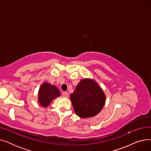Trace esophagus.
Masks as SVG:
<instances>
[{
  "instance_id": "1",
  "label": "esophagus",
  "mask_w": 151,
  "mask_h": 151,
  "mask_svg": "<svg viewBox=\"0 0 151 151\" xmlns=\"http://www.w3.org/2000/svg\"><path fill=\"white\" fill-rule=\"evenodd\" d=\"M62 96L63 97H68V93L67 92H62Z\"/></svg>"
}]
</instances>
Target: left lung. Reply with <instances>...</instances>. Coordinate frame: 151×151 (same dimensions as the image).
Listing matches in <instances>:
<instances>
[{
    "mask_svg": "<svg viewBox=\"0 0 151 151\" xmlns=\"http://www.w3.org/2000/svg\"><path fill=\"white\" fill-rule=\"evenodd\" d=\"M70 99L76 115L81 118L97 115L105 105V96L100 87L92 80L84 79L76 87Z\"/></svg>",
    "mask_w": 151,
    "mask_h": 151,
    "instance_id": "obj_1",
    "label": "left lung"
}]
</instances>
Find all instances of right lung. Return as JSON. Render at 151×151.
<instances>
[{
	"label": "right lung",
	"mask_w": 151,
	"mask_h": 151,
	"mask_svg": "<svg viewBox=\"0 0 151 151\" xmlns=\"http://www.w3.org/2000/svg\"><path fill=\"white\" fill-rule=\"evenodd\" d=\"M60 96L59 90L54 86L47 83H44L38 91V101L43 107L49 106L51 101Z\"/></svg>",
	"instance_id": "obj_1"
}]
</instances>
